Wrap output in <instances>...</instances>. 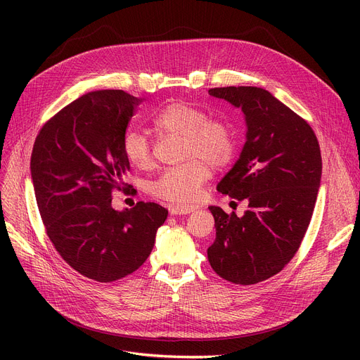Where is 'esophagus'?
Here are the masks:
<instances>
[{"label":"esophagus","instance_id":"obj_1","mask_svg":"<svg viewBox=\"0 0 360 360\" xmlns=\"http://www.w3.org/2000/svg\"><path fill=\"white\" fill-rule=\"evenodd\" d=\"M195 210V207H182V205H169V212L174 216H181V214H190Z\"/></svg>","mask_w":360,"mask_h":360}]
</instances>
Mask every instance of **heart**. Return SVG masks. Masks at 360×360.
<instances>
[{"label":"heart","instance_id":"1","mask_svg":"<svg viewBox=\"0 0 360 360\" xmlns=\"http://www.w3.org/2000/svg\"><path fill=\"white\" fill-rule=\"evenodd\" d=\"M159 134L184 137L182 165L167 167L150 182V194L178 205L193 204L201 186L210 179L212 167L219 169L228 165L236 150L233 129L229 124L209 120L207 113L190 103L172 102L151 120ZM128 162L140 169L153 163V148L144 132L128 131L122 141Z\"/></svg>","mask_w":360,"mask_h":360}]
</instances>
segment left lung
<instances>
[{"label": "left lung", "mask_w": 360, "mask_h": 360, "mask_svg": "<svg viewBox=\"0 0 360 360\" xmlns=\"http://www.w3.org/2000/svg\"><path fill=\"white\" fill-rule=\"evenodd\" d=\"M209 94L240 108L247 141L217 191L247 200L238 217L210 205L216 239L207 250L212 269L235 285H255L285 269L309 226L323 172L311 125L267 90L214 87Z\"/></svg>", "instance_id": "8db88e82"}]
</instances>
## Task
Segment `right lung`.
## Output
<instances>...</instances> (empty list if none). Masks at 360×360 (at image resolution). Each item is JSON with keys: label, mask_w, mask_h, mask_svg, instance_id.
I'll list each match as a JSON object with an SVG mask.
<instances>
[{"label": "right lung", "mask_w": 360, "mask_h": 360, "mask_svg": "<svg viewBox=\"0 0 360 360\" xmlns=\"http://www.w3.org/2000/svg\"><path fill=\"white\" fill-rule=\"evenodd\" d=\"M140 98L90 91L48 120L37 134L30 172L39 213L55 250L82 276L110 283L134 273L153 250L167 210L139 201L112 209L129 162L122 141Z\"/></svg>", "instance_id": "add662e5"}]
</instances>
